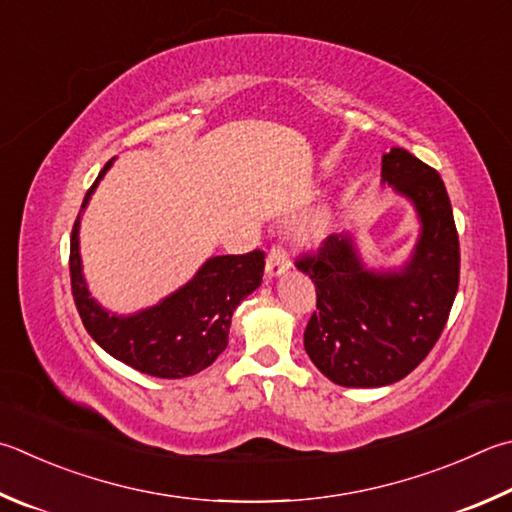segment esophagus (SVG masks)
<instances>
[{"mask_svg":"<svg viewBox=\"0 0 512 512\" xmlns=\"http://www.w3.org/2000/svg\"><path fill=\"white\" fill-rule=\"evenodd\" d=\"M288 266H291V257H288L284 246L277 244L268 250V257H266V273L268 275L271 277L282 275Z\"/></svg>","mask_w":512,"mask_h":512,"instance_id":"1","label":"esophagus"}]
</instances>
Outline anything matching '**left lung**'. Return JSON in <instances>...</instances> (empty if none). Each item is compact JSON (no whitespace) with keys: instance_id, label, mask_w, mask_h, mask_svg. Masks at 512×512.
<instances>
[{"instance_id":"1","label":"left lung","mask_w":512,"mask_h":512,"mask_svg":"<svg viewBox=\"0 0 512 512\" xmlns=\"http://www.w3.org/2000/svg\"><path fill=\"white\" fill-rule=\"evenodd\" d=\"M383 183L410 199L421 219L401 271H369L349 235H329L295 259L318 297L304 349L342 387H383L414 371L441 338L459 288V235L439 172L392 147L383 156Z\"/></svg>"}]
</instances>
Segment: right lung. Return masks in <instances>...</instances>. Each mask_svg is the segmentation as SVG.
I'll use <instances>...</instances> for the list:
<instances>
[{
    "mask_svg": "<svg viewBox=\"0 0 512 512\" xmlns=\"http://www.w3.org/2000/svg\"><path fill=\"white\" fill-rule=\"evenodd\" d=\"M114 163L102 167L87 190V206L98 181ZM80 215L71 230V293L82 324L109 356L156 378H185L210 367L228 347L232 313L264 277V250L210 257L192 280L163 302L134 315H111L89 295L78 248Z\"/></svg>",
    "mask_w": 512,
    "mask_h": 512,
    "instance_id": "1",
    "label": "right lung"
}]
</instances>
